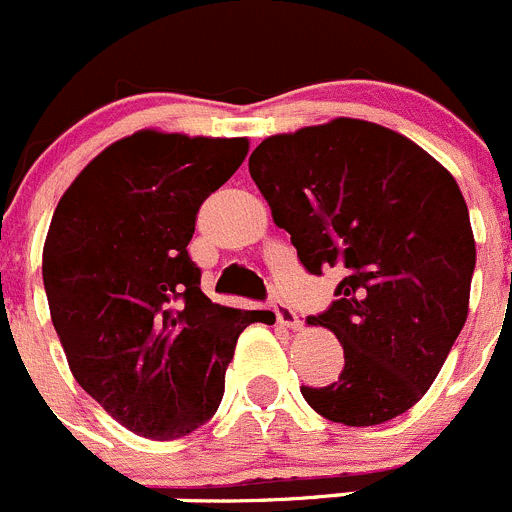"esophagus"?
Listing matches in <instances>:
<instances>
[{
	"instance_id": "34e87169",
	"label": "esophagus",
	"mask_w": 512,
	"mask_h": 512,
	"mask_svg": "<svg viewBox=\"0 0 512 512\" xmlns=\"http://www.w3.org/2000/svg\"><path fill=\"white\" fill-rule=\"evenodd\" d=\"M271 309H274L279 325L289 327V330H299V327H302V320H299V314L294 312V309L289 307V304L284 302V299H274V302H271Z\"/></svg>"
}]
</instances>
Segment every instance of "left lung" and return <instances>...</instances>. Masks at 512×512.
<instances>
[{"label": "left lung", "mask_w": 512, "mask_h": 512, "mask_svg": "<svg viewBox=\"0 0 512 512\" xmlns=\"http://www.w3.org/2000/svg\"><path fill=\"white\" fill-rule=\"evenodd\" d=\"M248 172L309 274H342L309 325L345 350L340 378L302 388L325 419L375 426L434 383L470 312L475 236L459 185L381 124L332 119L264 139Z\"/></svg>", "instance_id": "1"}]
</instances>
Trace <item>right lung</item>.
I'll list each match as a JSON object with an SVG mask.
<instances>
[{"label":"right lung","mask_w":512,"mask_h":512,"mask_svg":"<svg viewBox=\"0 0 512 512\" xmlns=\"http://www.w3.org/2000/svg\"><path fill=\"white\" fill-rule=\"evenodd\" d=\"M248 139L144 129L103 149L55 208L42 248L70 373L139 437H185L218 411L238 335L271 312L210 302L187 243Z\"/></svg>","instance_id":"right-lung-1"}]
</instances>
